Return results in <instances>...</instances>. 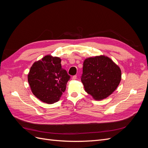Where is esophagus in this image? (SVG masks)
Listing matches in <instances>:
<instances>
[{
    "label": "esophagus",
    "instance_id": "esophagus-1",
    "mask_svg": "<svg viewBox=\"0 0 148 148\" xmlns=\"http://www.w3.org/2000/svg\"><path fill=\"white\" fill-rule=\"evenodd\" d=\"M71 78H72V79L75 80V79H76L77 78V75H74V76H73L72 77H71Z\"/></svg>",
    "mask_w": 148,
    "mask_h": 148
}]
</instances>
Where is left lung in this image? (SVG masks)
<instances>
[{
    "mask_svg": "<svg viewBox=\"0 0 148 148\" xmlns=\"http://www.w3.org/2000/svg\"><path fill=\"white\" fill-rule=\"evenodd\" d=\"M121 70L104 56L89 57L83 62L81 77L85 91L96 100H102L112 93L121 81Z\"/></svg>",
    "mask_w": 148,
    "mask_h": 148,
    "instance_id": "1",
    "label": "left lung"
}]
</instances>
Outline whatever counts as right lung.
Wrapping results in <instances>:
<instances>
[{"label":"right lung","mask_w":148,"mask_h":148,"mask_svg":"<svg viewBox=\"0 0 148 148\" xmlns=\"http://www.w3.org/2000/svg\"><path fill=\"white\" fill-rule=\"evenodd\" d=\"M70 78L62 68L59 57L50 55L34 62L28 75V81L33 95L47 104H53L60 99Z\"/></svg>","instance_id":"add662e5"}]
</instances>
